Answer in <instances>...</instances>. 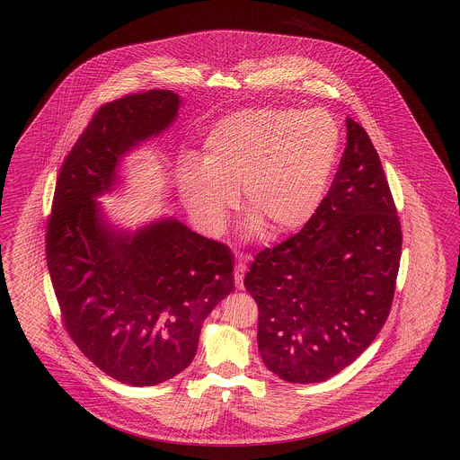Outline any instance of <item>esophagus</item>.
I'll return each instance as SVG.
<instances>
[{
    "label": "esophagus",
    "mask_w": 460,
    "mask_h": 460,
    "mask_svg": "<svg viewBox=\"0 0 460 460\" xmlns=\"http://www.w3.org/2000/svg\"><path fill=\"white\" fill-rule=\"evenodd\" d=\"M244 272H246V265L243 261H238L234 265V283L238 289H243V278H244Z\"/></svg>",
    "instance_id": "1"
}]
</instances>
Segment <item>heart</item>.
Wrapping results in <instances>:
<instances>
[{
  "instance_id": "1",
  "label": "heart",
  "mask_w": 460,
  "mask_h": 460,
  "mask_svg": "<svg viewBox=\"0 0 460 460\" xmlns=\"http://www.w3.org/2000/svg\"><path fill=\"white\" fill-rule=\"evenodd\" d=\"M338 152L340 128L324 110H238L208 131L201 164L184 162L179 186L208 233L226 226L241 191L250 229L281 236L315 216Z\"/></svg>"
}]
</instances>
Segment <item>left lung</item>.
Masks as SVG:
<instances>
[{
	"mask_svg": "<svg viewBox=\"0 0 460 460\" xmlns=\"http://www.w3.org/2000/svg\"><path fill=\"white\" fill-rule=\"evenodd\" d=\"M400 253L402 227L379 155L347 119V148L315 216L262 250L244 276L267 369L306 385L349 367L388 319Z\"/></svg>",
	"mask_w": 460,
	"mask_h": 460,
	"instance_id": "1",
	"label": "left lung"
}]
</instances>
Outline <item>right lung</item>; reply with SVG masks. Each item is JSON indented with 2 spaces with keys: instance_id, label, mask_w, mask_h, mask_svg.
I'll return each instance as SVG.
<instances>
[{
  "instance_id": "right-lung-1",
  "label": "right lung",
  "mask_w": 460,
  "mask_h": 460,
  "mask_svg": "<svg viewBox=\"0 0 460 460\" xmlns=\"http://www.w3.org/2000/svg\"><path fill=\"white\" fill-rule=\"evenodd\" d=\"M174 91L134 93L98 110L58 175L46 262L66 332L89 360L131 386H154L195 358L203 321L234 289L233 255L174 217L137 231L110 224L96 198L122 156L177 117Z\"/></svg>"
}]
</instances>
